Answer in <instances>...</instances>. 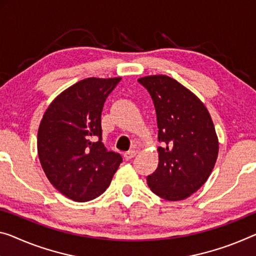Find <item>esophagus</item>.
Wrapping results in <instances>:
<instances>
[{
    "label": "esophagus",
    "instance_id": "1",
    "mask_svg": "<svg viewBox=\"0 0 256 256\" xmlns=\"http://www.w3.org/2000/svg\"><path fill=\"white\" fill-rule=\"evenodd\" d=\"M136 151L135 150H129V151H127V152H124V158H126V160H130V159H132L134 156H136Z\"/></svg>",
    "mask_w": 256,
    "mask_h": 256
}]
</instances>
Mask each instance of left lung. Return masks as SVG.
Segmentation results:
<instances>
[{"label": "left lung", "mask_w": 256, "mask_h": 256, "mask_svg": "<svg viewBox=\"0 0 256 256\" xmlns=\"http://www.w3.org/2000/svg\"><path fill=\"white\" fill-rule=\"evenodd\" d=\"M138 82L151 95L162 143L148 186L164 200H183L205 184L215 166L218 140L213 120L202 102L172 78L148 76Z\"/></svg>", "instance_id": "obj_1"}]
</instances>
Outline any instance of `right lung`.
I'll use <instances>...</instances> for the list:
<instances>
[{
    "label": "right lung",
    "mask_w": 256,
    "mask_h": 256,
    "mask_svg": "<svg viewBox=\"0 0 256 256\" xmlns=\"http://www.w3.org/2000/svg\"><path fill=\"white\" fill-rule=\"evenodd\" d=\"M121 78H88L51 102L38 132V154L50 183L78 202L97 198L122 162L102 143L106 98Z\"/></svg>",
    "instance_id": "add662e5"
}]
</instances>
